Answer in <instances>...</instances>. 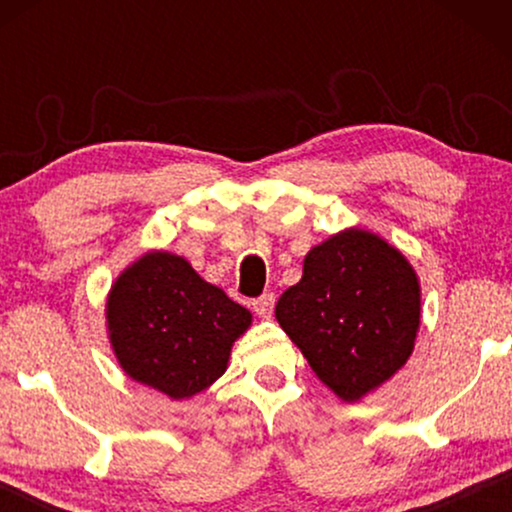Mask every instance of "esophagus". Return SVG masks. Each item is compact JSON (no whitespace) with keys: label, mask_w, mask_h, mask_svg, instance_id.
<instances>
[{"label":"esophagus","mask_w":512,"mask_h":512,"mask_svg":"<svg viewBox=\"0 0 512 512\" xmlns=\"http://www.w3.org/2000/svg\"><path fill=\"white\" fill-rule=\"evenodd\" d=\"M251 307H254V312L258 314V317L268 319L272 310H275V293H263V296L254 298V303H251Z\"/></svg>","instance_id":"34e87169"}]
</instances>
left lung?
I'll use <instances>...</instances> for the list:
<instances>
[{
  "label": "left lung",
  "instance_id": "1",
  "mask_svg": "<svg viewBox=\"0 0 512 512\" xmlns=\"http://www.w3.org/2000/svg\"><path fill=\"white\" fill-rule=\"evenodd\" d=\"M275 317L342 401H359L408 361L419 328V282L401 251L352 228L305 256L303 279Z\"/></svg>",
  "mask_w": 512,
  "mask_h": 512
}]
</instances>
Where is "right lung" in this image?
Returning a JSON list of instances; mask_svg holds the SVG:
<instances>
[{"label":"right lung","instance_id":"obj_1","mask_svg":"<svg viewBox=\"0 0 512 512\" xmlns=\"http://www.w3.org/2000/svg\"><path fill=\"white\" fill-rule=\"evenodd\" d=\"M107 324L116 359L132 380L188 398L223 375L251 314L181 256L153 251L116 279Z\"/></svg>","mask_w":512,"mask_h":512}]
</instances>
